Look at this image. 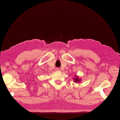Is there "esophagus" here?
Returning <instances> with one entry per match:
<instances>
[{"mask_svg": "<svg viewBox=\"0 0 120 120\" xmlns=\"http://www.w3.org/2000/svg\"><path fill=\"white\" fill-rule=\"evenodd\" d=\"M56 70L57 71H60V69L59 68H56Z\"/></svg>", "mask_w": 120, "mask_h": 120, "instance_id": "34e87169", "label": "esophagus"}]
</instances>
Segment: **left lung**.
Here are the masks:
<instances>
[{
  "instance_id": "8db88e82",
  "label": "left lung",
  "mask_w": 120,
  "mask_h": 120,
  "mask_svg": "<svg viewBox=\"0 0 120 120\" xmlns=\"http://www.w3.org/2000/svg\"><path fill=\"white\" fill-rule=\"evenodd\" d=\"M76 77V78L75 79V82H80V81H81V79H79V78L78 77Z\"/></svg>"
}]
</instances>
